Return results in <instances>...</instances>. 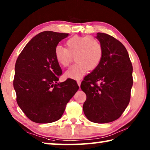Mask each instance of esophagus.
<instances>
[{
	"label": "esophagus",
	"instance_id": "esophagus-1",
	"mask_svg": "<svg viewBox=\"0 0 150 150\" xmlns=\"http://www.w3.org/2000/svg\"><path fill=\"white\" fill-rule=\"evenodd\" d=\"M77 84L79 85V87H80V86H81V81H77Z\"/></svg>",
	"mask_w": 150,
	"mask_h": 150
}]
</instances>
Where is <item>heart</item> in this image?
I'll return each mask as SVG.
<instances>
[{"mask_svg":"<svg viewBox=\"0 0 150 150\" xmlns=\"http://www.w3.org/2000/svg\"><path fill=\"white\" fill-rule=\"evenodd\" d=\"M65 46L66 48L57 45L54 50V56L57 62L64 67L69 66L75 57L76 63L65 73L67 78L80 79L87 70L95 69L102 60V45L94 37L75 35L66 41Z\"/></svg>","mask_w":150,"mask_h":150,"instance_id":"heart-1","label":"heart"}]
</instances>
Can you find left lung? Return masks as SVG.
I'll return each mask as SVG.
<instances>
[{
    "label": "left lung",
    "instance_id": "1",
    "mask_svg": "<svg viewBox=\"0 0 150 150\" xmlns=\"http://www.w3.org/2000/svg\"><path fill=\"white\" fill-rule=\"evenodd\" d=\"M96 38L103 47L102 60L84 78L81 88L87 95L83 106L85 116L93 122L103 124L117 120L128 106L133 68L120 42L105 33H97Z\"/></svg>",
    "mask_w": 150,
    "mask_h": 150
}]
</instances>
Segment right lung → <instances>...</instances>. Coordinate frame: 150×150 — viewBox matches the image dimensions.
<instances>
[{
	"instance_id": "obj_1",
	"label": "right lung",
	"mask_w": 150,
	"mask_h": 150,
	"mask_svg": "<svg viewBox=\"0 0 150 150\" xmlns=\"http://www.w3.org/2000/svg\"><path fill=\"white\" fill-rule=\"evenodd\" d=\"M69 34L45 31L34 36L20 53L13 81L19 107L30 120L40 124L57 121L79 89L75 80L57 83L62 71L54 50Z\"/></svg>"
}]
</instances>
